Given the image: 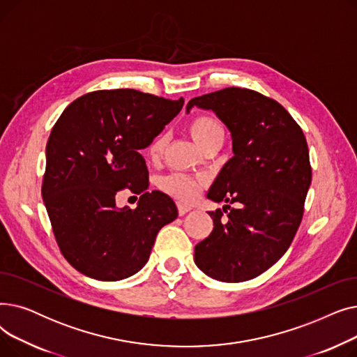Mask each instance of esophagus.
I'll list each match as a JSON object with an SVG mask.
<instances>
[{"label": "esophagus", "instance_id": "esophagus-1", "mask_svg": "<svg viewBox=\"0 0 357 357\" xmlns=\"http://www.w3.org/2000/svg\"><path fill=\"white\" fill-rule=\"evenodd\" d=\"M192 208L190 207V205H185V204H182V202H178V213H179V215H185L186 213H190Z\"/></svg>", "mask_w": 357, "mask_h": 357}]
</instances>
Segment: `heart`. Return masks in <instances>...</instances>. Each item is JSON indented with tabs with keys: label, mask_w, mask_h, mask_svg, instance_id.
<instances>
[{
	"label": "heart",
	"mask_w": 357,
	"mask_h": 357,
	"mask_svg": "<svg viewBox=\"0 0 357 357\" xmlns=\"http://www.w3.org/2000/svg\"><path fill=\"white\" fill-rule=\"evenodd\" d=\"M190 135L192 139L204 149L214 139L222 136V127L221 124L210 114H197L188 124ZM167 144V136L159 135L152 140V143L147 147V155L153 160L159 159L163 153V150ZM205 179L201 176H192L186 174H171L166 175L159 181L160 188L175 198L182 201H191L194 199L198 192L201 191Z\"/></svg>",
	"instance_id": "heart-1"
}]
</instances>
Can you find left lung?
I'll return each instance as SVG.
<instances>
[{"instance_id": "left-lung-1", "label": "left lung", "mask_w": 357, "mask_h": 357, "mask_svg": "<svg viewBox=\"0 0 357 357\" xmlns=\"http://www.w3.org/2000/svg\"><path fill=\"white\" fill-rule=\"evenodd\" d=\"M194 105L213 109L229 127L234 153L207 194L230 205L208 213L214 229L195 246L194 259L213 279L243 282L291 246L311 183L308 144L289 112L257 91L224 88L192 98L186 109ZM226 208L231 211L222 219Z\"/></svg>"}]
</instances>
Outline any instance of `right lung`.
<instances>
[{"instance_id":"obj_1","label":"right lung","mask_w":357,"mask_h":357,"mask_svg":"<svg viewBox=\"0 0 357 357\" xmlns=\"http://www.w3.org/2000/svg\"><path fill=\"white\" fill-rule=\"evenodd\" d=\"M137 89H101L70 102L46 144L42 197L59 250L78 272L120 280L149 260L156 236L178 217L174 199L149 192L147 147L182 109ZM127 189L141 198L135 211H117Z\"/></svg>"}]
</instances>
